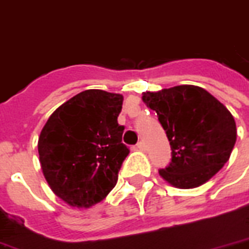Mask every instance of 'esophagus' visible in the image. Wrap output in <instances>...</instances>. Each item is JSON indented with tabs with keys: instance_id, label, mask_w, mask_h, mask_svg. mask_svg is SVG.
I'll return each instance as SVG.
<instances>
[{
	"instance_id": "obj_1",
	"label": "esophagus",
	"mask_w": 249,
	"mask_h": 249,
	"mask_svg": "<svg viewBox=\"0 0 249 249\" xmlns=\"http://www.w3.org/2000/svg\"><path fill=\"white\" fill-rule=\"evenodd\" d=\"M137 148H139L140 150H146V145H145L143 141H140V142L137 143Z\"/></svg>"
}]
</instances>
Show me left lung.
<instances>
[{
	"label": "left lung",
	"mask_w": 249,
	"mask_h": 249,
	"mask_svg": "<svg viewBox=\"0 0 249 249\" xmlns=\"http://www.w3.org/2000/svg\"><path fill=\"white\" fill-rule=\"evenodd\" d=\"M142 101L157 112L171 148L169 166L160 176L177 189L203 185L230 160L236 124L222 103L196 86L143 92Z\"/></svg>",
	"instance_id": "left-lung-1"
}]
</instances>
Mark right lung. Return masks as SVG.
I'll return each mask as SVG.
<instances>
[{"instance_id":"1","label":"right lung","mask_w":249,"mask_h":249,"mask_svg":"<svg viewBox=\"0 0 249 249\" xmlns=\"http://www.w3.org/2000/svg\"><path fill=\"white\" fill-rule=\"evenodd\" d=\"M120 93L87 89L55 109L38 140L39 162L54 194L89 209L109 194L129 149L121 142Z\"/></svg>"}]
</instances>
